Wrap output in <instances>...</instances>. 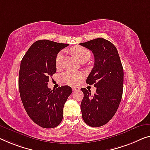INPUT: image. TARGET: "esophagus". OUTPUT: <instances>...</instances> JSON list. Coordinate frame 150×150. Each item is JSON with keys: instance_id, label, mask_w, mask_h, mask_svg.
Masks as SVG:
<instances>
[{"instance_id": "esophagus-1", "label": "esophagus", "mask_w": 150, "mask_h": 150, "mask_svg": "<svg viewBox=\"0 0 150 150\" xmlns=\"http://www.w3.org/2000/svg\"><path fill=\"white\" fill-rule=\"evenodd\" d=\"M80 88H78V87H72V89L73 91H77V90H79Z\"/></svg>"}]
</instances>
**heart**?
Returning a JSON list of instances; mask_svg holds the SVG:
<instances>
[{"mask_svg":"<svg viewBox=\"0 0 150 150\" xmlns=\"http://www.w3.org/2000/svg\"><path fill=\"white\" fill-rule=\"evenodd\" d=\"M73 52L76 58L79 61H82L83 59H89L91 57V53L88 49L82 46H76L73 48ZM62 59H63V52H60L58 53L56 57L55 64L57 67L61 65ZM83 75L79 71H67L61 75V79L62 82L66 83L69 85H75L79 82L80 79H82Z\"/></svg>","mask_w":150,"mask_h":150,"instance_id":"b5f03b06","label":"heart"}]
</instances>
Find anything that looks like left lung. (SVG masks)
I'll use <instances>...</instances> for the list:
<instances>
[{"label": "left lung", "mask_w": 150, "mask_h": 150, "mask_svg": "<svg viewBox=\"0 0 150 150\" xmlns=\"http://www.w3.org/2000/svg\"><path fill=\"white\" fill-rule=\"evenodd\" d=\"M93 52L94 66L86 79L94 84V95L81 88L83 98L81 103L82 118L90 127L106 124L115 115L123 91V68L117 49L104 38H96L79 44Z\"/></svg>", "instance_id": "obj_1"}]
</instances>
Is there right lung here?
Returning a JSON list of instances; mask_svg holds the SVG:
<instances>
[{
	"mask_svg": "<svg viewBox=\"0 0 150 150\" xmlns=\"http://www.w3.org/2000/svg\"><path fill=\"white\" fill-rule=\"evenodd\" d=\"M67 46L38 40L28 49L20 64L19 89L22 103L31 119L43 128H54L61 123L64 103L72 93L69 86L55 90L47 86L49 77L57 71V55Z\"/></svg>",
	"mask_w": 150,
	"mask_h": 150,
	"instance_id": "obj_1",
	"label": "right lung"
}]
</instances>
